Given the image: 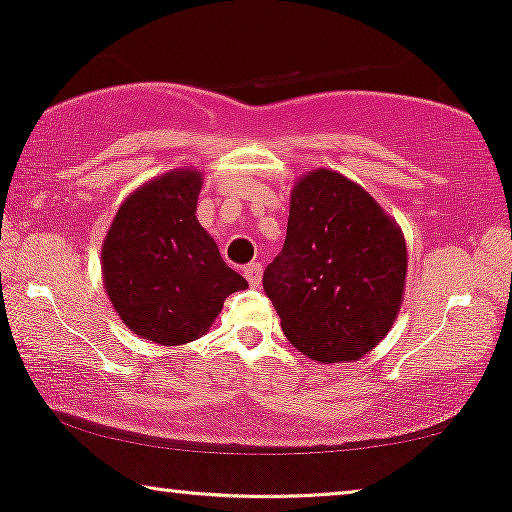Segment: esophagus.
I'll list each match as a JSON object with an SVG mask.
<instances>
[{"instance_id": "34e87169", "label": "esophagus", "mask_w": 512, "mask_h": 512, "mask_svg": "<svg viewBox=\"0 0 512 512\" xmlns=\"http://www.w3.org/2000/svg\"><path fill=\"white\" fill-rule=\"evenodd\" d=\"M261 275H263V265L261 263H249L247 268H244V277H247V282L251 286L261 284Z\"/></svg>"}]
</instances>
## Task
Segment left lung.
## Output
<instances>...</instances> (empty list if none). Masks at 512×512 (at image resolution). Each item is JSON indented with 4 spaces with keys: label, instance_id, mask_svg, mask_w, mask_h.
<instances>
[{
    "label": "left lung",
    "instance_id": "left-lung-1",
    "mask_svg": "<svg viewBox=\"0 0 512 512\" xmlns=\"http://www.w3.org/2000/svg\"><path fill=\"white\" fill-rule=\"evenodd\" d=\"M405 275L403 230L363 186L324 167L293 184L284 249L263 275L293 347L319 363L373 352L401 312Z\"/></svg>",
    "mask_w": 512,
    "mask_h": 512
}]
</instances>
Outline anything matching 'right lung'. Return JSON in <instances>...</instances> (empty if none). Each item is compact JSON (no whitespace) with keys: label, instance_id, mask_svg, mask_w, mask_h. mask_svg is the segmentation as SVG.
Returning a JSON list of instances; mask_svg holds the SVG:
<instances>
[{"label":"right lung","instance_id":"right-lung-1","mask_svg":"<svg viewBox=\"0 0 512 512\" xmlns=\"http://www.w3.org/2000/svg\"><path fill=\"white\" fill-rule=\"evenodd\" d=\"M202 172L179 167L135 188L102 242L104 291L125 326L165 347L198 340L247 279L228 268L195 209Z\"/></svg>","mask_w":512,"mask_h":512}]
</instances>
